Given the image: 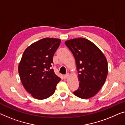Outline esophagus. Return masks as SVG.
Segmentation results:
<instances>
[{"mask_svg": "<svg viewBox=\"0 0 125 125\" xmlns=\"http://www.w3.org/2000/svg\"><path fill=\"white\" fill-rule=\"evenodd\" d=\"M68 76H69V74L68 73H67V74H64V78L65 79H67V78L68 77Z\"/></svg>", "mask_w": 125, "mask_h": 125, "instance_id": "obj_1", "label": "esophagus"}]
</instances>
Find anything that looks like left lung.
Segmentation results:
<instances>
[{"label": "left lung", "instance_id": "1", "mask_svg": "<svg viewBox=\"0 0 125 125\" xmlns=\"http://www.w3.org/2000/svg\"><path fill=\"white\" fill-rule=\"evenodd\" d=\"M65 44L73 54L78 71L79 87L73 94L81 99L94 96L103 86L108 74V63L102 52L85 38L71 39Z\"/></svg>", "mask_w": 125, "mask_h": 125}]
</instances>
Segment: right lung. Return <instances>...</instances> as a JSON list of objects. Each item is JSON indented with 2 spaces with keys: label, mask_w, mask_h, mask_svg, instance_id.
<instances>
[{
  "label": "right lung",
  "mask_w": 125,
  "mask_h": 125,
  "mask_svg": "<svg viewBox=\"0 0 125 125\" xmlns=\"http://www.w3.org/2000/svg\"><path fill=\"white\" fill-rule=\"evenodd\" d=\"M61 39L44 38L27 47L18 65V73L26 90L33 98L42 100L55 92L61 80L51 69Z\"/></svg>",
  "instance_id": "obj_1"
}]
</instances>
